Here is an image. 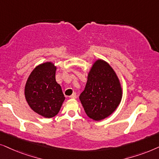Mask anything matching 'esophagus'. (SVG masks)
<instances>
[{"label": "esophagus", "mask_w": 159, "mask_h": 159, "mask_svg": "<svg viewBox=\"0 0 159 159\" xmlns=\"http://www.w3.org/2000/svg\"><path fill=\"white\" fill-rule=\"evenodd\" d=\"M76 97H77V95H76L75 93H73V94L70 96V98H71V99H75Z\"/></svg>", "instance_id": "obj_1"}]
</instances>
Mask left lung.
I'll use <instances>...</instances> for the list:
<instances>
[{
  "mask_svg": "<svg viewBox=\"0 0 159 159\" xmlns=\"http://www.w3.org/2000/svg\"><path fill=\"white\" fill-rule=\"evenodd\" d=\"M122 90L113 68L105 61L95 62L79 99L86 115L94 120L109 116L120 104Z\"/></svg>",
  "mask_w": 159,
  "mask_h": 159,
  "instance_id": "left-lung-1",
  "label": "left lung"
}]
</instances>
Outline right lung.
<instances>
[{
	"instance_id": "1",
	"label": "right lung",
	"mask_w": 159,
	"mask_h": 159,
	"mask_svg": "<svg viewBox=\"0 0 159 159\" xmlns=\"http://www.w3.org/2000/svg\"><path fill=\"white\" fill-rule=\"evenodd\" d=\"M56 67L46 62L35 67L27 79L25 94L30 107L45 118L59 113L65 100L62 88L55 78Z\"/></svg>"
}]
</instances>
